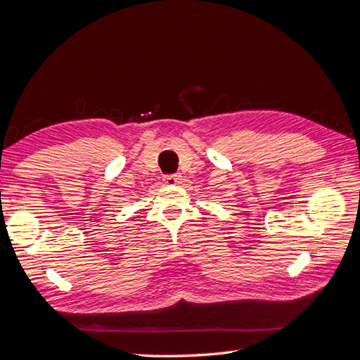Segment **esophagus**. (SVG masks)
<instances>
[{"mask_svg":"<svg viewBox=\"0 0 360 360\" xmlns=\"http://www.w3.org/2000/svg\"><path fill=\"white\" fill-rule=\"evenodd\" d=\"M179 181H180L179 174H168V176L163 177V183L168 184V186H174V184H177Z\"/></svg>","mask_w":360,"mask_h":360,"instance_id":"obj_1","label":"esophagus"}]
</instances>
